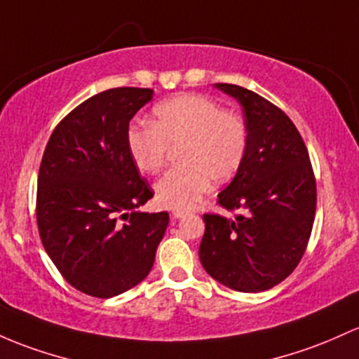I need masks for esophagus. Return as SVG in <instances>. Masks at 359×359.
<instances>
[{
	"label": "esophagus",
	"mask_w": 359,
	"mask_h": 359,
	"mask_svg": "<svg viewBox=\"0 0 359 359\" xmlns=\"http://www.w3.org/2000/svg\"><path fill=\"white\" fill-rule=\"evenodd\" d=\"M189 215V211H184V210H173L172 211V216L175 219H180V218H184V216H187Z\"/></svg>",
	"instance_id": "obj_1"
}]
</instances>
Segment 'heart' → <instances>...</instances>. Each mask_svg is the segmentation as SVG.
Listing matches in <instances>:
<instances>
[{
    "label": "heart",
    "mask_w": 359,
    "mask_h": 359,
    "mask_svg": "<svg viewBox=\"0 0 359 359\" xmlns=\"http://www.w3.org/2000/svg\"><path fill=\"white\" fill-rule=\"evenodd\" d=\"M129 155L141 172L156 173L179 148V167L155 184L163 206L186 210L212 184L228 182L242 165L247 129L238 114L199 93H180L153 107V124L131 126L126 135Z\"/></svg>",
    "instance_id": "obj_1"
}]
</instances>
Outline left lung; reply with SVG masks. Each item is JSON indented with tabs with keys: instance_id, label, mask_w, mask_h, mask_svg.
I'll list each match as a JSON object with an SVG mask.
<instances>
[{
	"instance_id": "8db88e82",
	"label": "left lung",
	"mask_w": 359,
	"mask_h": 359,
	"mask_svg": "<svg viewBox=\"0 0 359 359\" xmlns=\"http://www.w3.org/2000/svg\"><path fill=\"white\" fill-rule=\"evenodd\" d=\"M216 88L242 105L247 148L218 204L243 212L204 215L199 259L206 273L243 293H259L293 273L312 233L317 186L309 151L291 119L269 100L238 85Z\"/></svg>"
}]
</instances>
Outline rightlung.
<instances>
[{"mask_svg": "<svg viewBox=\"0 0 359 359\" xmlns=\"http://www.w3.org/2000/svg\"><path fill=\"white\" fill-rule=\"evenodd\" d=\"M149 88H110L73 109L49 137L37 180L42 245L73 288L112 298L143 281L168 212H141L153 198L129 155V121Z\"/></svg>", "mask_w": 359, "mask_h": 359, "instance_id": "1", "label": "right lung"}]
</instances>
